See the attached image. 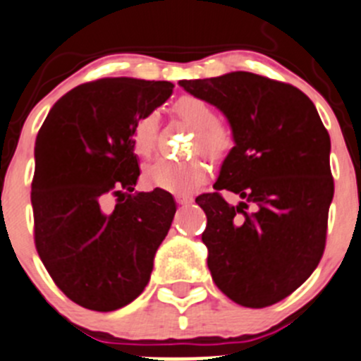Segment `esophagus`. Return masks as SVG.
<instances>
[{
    "label": "esophagus",
    "mask_w": 361,
    "mask_h": 361,
    "mask_svg": "<svg viewBox=\"0 0 361 361\" xmlns=\"http://www.w3.org/2000/svg\"><path fill=\"white\" fill-rule=\"evenodd\" d=\"M176 202L181 206H187L194 202V197H190V195H176Z\"/></svg>",
    "instance_id": "obj_1"
}]
</instances>
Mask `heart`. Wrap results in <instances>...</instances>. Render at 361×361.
Wrapping results in <instances>:
<instances>
[{
  "label": "heart",
  "mask_w": 361,
  "mask_h": 361,
  "mask_svg": "<svg viewBox=\"0 0 361 361\" xmlns=\"http://www.w3.org/2000/svg\"><path fill=\"white\" fill-rule=\"evenodd\" d=\"M174 114L190 128H194V141L190 152L201 153L209 160H220L233 149L234 139L229 127L216 121V113L206 100L197 97H181L173 106ZM157 141V114H142L132 128V146L135 155L148 159L155 149ZM208 176V169L199 159L173 162L157 160L146 166L142 173V183L148 188L173 192V194H190L201 187Z\"/></svg>",
  "instance_id": "obj_1"
}]
</instances>
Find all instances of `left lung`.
Returning <instances> with one entry per match:
<instances>
[{"label":"left lung","instance_id":"left-lung-1","mask_svg":"<svg viewBox=\"0 0 361 361\" xmlns=\"http://www.w3.org/2000/svg\"><path fill=\"white\" fill-rule=\"evenodd\" d=\"M219 107L234 146L208 192L202 243L216 288L262 309L295 293L323 257L334 199L330 135L312 100L293 84L250 72L180 80ZM242 197L231 207L219 192Z\"/></svg>","mask_w":361,"mask_h":361}]
</instances>
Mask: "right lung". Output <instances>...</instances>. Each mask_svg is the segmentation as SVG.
<instances>
[{"label":"right lung","instance_id":"add662e5","mask_svg":"<svg viewBox=\"0 0 361 361\" xmlns=\"http://www.w3.org/2000/svg\"><path fill=\"white\" fill-rule=\"evenodd\" d=\"M167 80L106 77L63 95L38 130L31 183L35 247L77 305L111 312L145 291L176 204L134 192L132 128L173 93Z\"/></svg>","mask_w":361,"mask_h":361}]
</instances>
